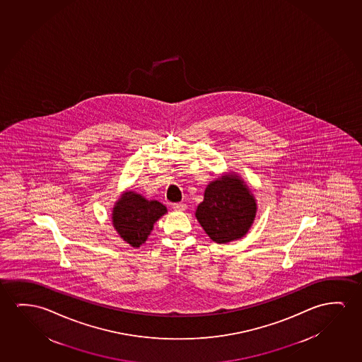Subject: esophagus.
I'll return each mask as SVG.
<instances>
[{"mask_svg":"<svg viewBox=\"0 0 362 362\" xmlns=\"http://www.w3.org/2000/svg\"><path fill=\"white\" fill-rule=\"evenodd\" d=\"M173 209L177 210V211H184L187 209V205L184 203H175V204H173Z\"/></svg>","mask_w":362,"mask_h":362,"instance_id":"esophagus-1","label":"esophagus"}]
</instances>
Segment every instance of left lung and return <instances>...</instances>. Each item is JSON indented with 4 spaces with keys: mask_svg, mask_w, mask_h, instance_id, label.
I'll return each mask as SVG.
<instances>
[{
    "mask_svg": "<svg viewBox=\"0 0 362 362\" xmlns=\"http://www.w3.org/2000/svg\"><path fill=\"white\" fill-rule=\"evenodd\" d=\"M257 211V199L244 179L226 173L206 185L195 218L211 240L226 244L247 235Z\"/></svg>",
    "mask_w": 362,
    "mask_h": 362,
    "instance_id": "left-lung-1",
    "label": "left lung"
}]
</instances>
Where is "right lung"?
<instances>
[{"mask_svg": "<svg viewBox=\"0 0 362 362\" xmlns=\"http://www.w3.org/2000/svg\"><path fill=\"white\" fill-rule=\"evenodd\" d=\"M167 211V206L158 200H148L134 190H126L115 200L112 224L127 244L139 247L147 240L154 223Z\"/></svg>", "mask_w": 362, "mask_h": 362, "instance_id": "obj_1", "label": "right lung"}]
</instances>
